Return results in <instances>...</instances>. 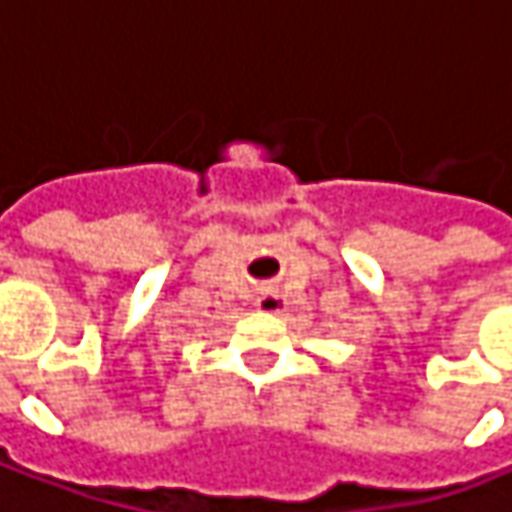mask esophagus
<instances>
[{"label":"esophagus","mask_w":512,"mask_h":512,"mask_svg":"<svg viewBox=\"0 0 512 512\" xmlns=\"http://www.w3.org/2000/svg\"><path fill=\"white\" fill-rule=\"evenodd\" d=\"M256 306H259V311H265V314H276V311H282V306H285V297H282L279 288H265L256 297Z\"/></svg>","instance_id":"esophagus-1"}]
</instances>
